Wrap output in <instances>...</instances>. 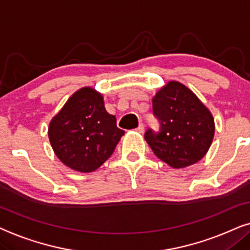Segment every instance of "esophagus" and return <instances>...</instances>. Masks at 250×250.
<instances>
[{"instance_id": "esophagus-1", "label": "esophagus", "mask_w": 250, "mask_h": 250, "mask_svg": "<svg viewBox=\"0 0 250 250\" xmlns=\"http://www.w3.org/2000/svg\"><path fill=\"white\" fill-rule=\"evenodd\" d=\"M136 130H137L138 132H143V131H144V125H143V123H139L138 127H137V129H136Z\"/></svg>"}]
</instances>
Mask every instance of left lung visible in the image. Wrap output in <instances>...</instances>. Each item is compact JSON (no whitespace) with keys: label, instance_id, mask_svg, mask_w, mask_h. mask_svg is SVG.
<instances>
[{"label":"left lung","instance_id":"8db88e82","mask_svg":"<svg viewBox=\"0 0 250 250\" xmlns=\"http://www.w3.org/2000/svg\"><path fill=\"white\" fill-rule=\"evenodd\" d=\"M159 130L148 128L145 141L172 168L200 161L210 147L215 123L209 109L182 83L171 81L152 101Z\"/></svg>","mask_w":250,"mask_h":250}]
</instances>
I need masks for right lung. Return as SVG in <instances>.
Returning <instances> with one entry per match:
<instances>
[{
  "mask_svg": "<svg viewBox=\"0 0 250 250\" xmlns=\"http://www.w3.org/2000/svg\"><path fill=\"white\" fill-rule=\"evenodd\" d=\"M125 131L106 112L101 94L82 88L68 99L49 125L56 155L73 170L90 172L113 154Z\"/></svg>",
  "mask_w": 250,
  "mask_h": 250,
  "instance_id": "add662e5",
  "label": "right lung"
}]
</instances>
